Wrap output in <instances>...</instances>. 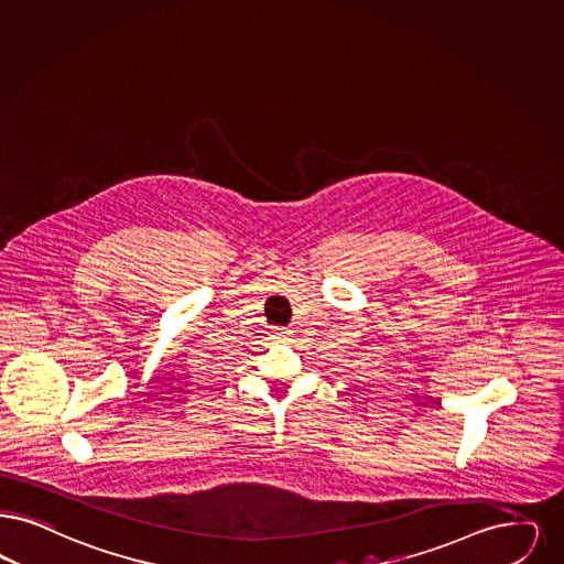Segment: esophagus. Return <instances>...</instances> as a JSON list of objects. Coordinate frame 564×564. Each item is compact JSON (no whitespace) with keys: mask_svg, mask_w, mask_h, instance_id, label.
Returning <instances> with one entry per match:
<instances>
[{"mask_svg":"<svg viewBox=\"0 0 564 564\" xmlns=\"http://www.w3.org/2000/svg\"><path fill=\"white\" fill-rule=\"evenodd\" d=\"M274 332H276V336H279V338H290V334H292V332H290V329H285V327H276Z\"/></svg>","mask_w":564,"mask_h":564,"instance_id":"1","label":"esophagus"}]
</instances>
